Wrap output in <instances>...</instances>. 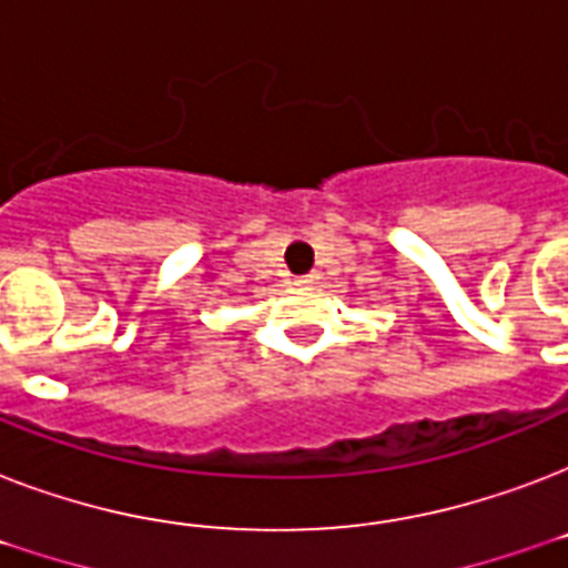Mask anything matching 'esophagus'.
<instances>
[{"mask_svg": "<svg viewBox=\"0 0 568 568\" xmlns=\"http://www.w3.org/2000/svg\"><path fill=\"white\" fill-rule=\"evenodd\" d=\"M318 283V274H306V276H294V285L297 288H310V285Z\"/></svg>", "mask_w": 568, "mask_h": 568, "instance_id": "esophagus-1", "label": "esophagus"}]
</instances>
